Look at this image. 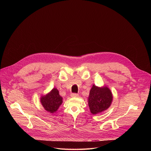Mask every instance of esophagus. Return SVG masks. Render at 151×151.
I'll return each instance as SVG.
<instances>
[{
	"mask_svg": "<svg viewBox=\"0 0 151 151\" xmlns=\"http://www.w3.org/2000/svg\"><path fill=\"white\" fill-rule=\"evenodd\" d=\"M70 96L72 98H77L78 96V95L77 93H71L70 95Z\"/></svg>",
	"mask_w": 151,
	"mask_h": 151,
	"instance_id": "esophagus-1",
	"label": "esophagus"
}]
</instances>
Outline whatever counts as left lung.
Masks as SVG:
<instances>
[{
    "label": "left lung",
    "mask_w": 151,
    "mask_h": 151,
    "mask_svg": "<svg viewBox=\"0 0 151 151\" xmlns=\"http://www.w3.org/2000/svg\"><path fill=\"white\" fill-rule=\"evenodd\" d=\"M112 101L113 94L108 86H92L88 98V106L92 114H96L107 110Z\"/></svg>",
    "instance_id": "8db88e82"
}]
</instances>
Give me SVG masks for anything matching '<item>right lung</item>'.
<instances>
[{
	"label": "right lung",
	"mask_w": 151,
	"mask_h": 151,
	"mask_svg": "<svg viewBox=\"0 0 151 151\" xmlns=\"http://www.w3.org/2000/svg\"><path fill=\"white\" fill-rule=\"evenodd\" d=\"M40 101L45 110L53 114L62 104L63 98L59 95L58 89L53 88L49 92L41 96Z\"/></svg>",
	"instance_id": "right-lung-1"
}]
</instances>
